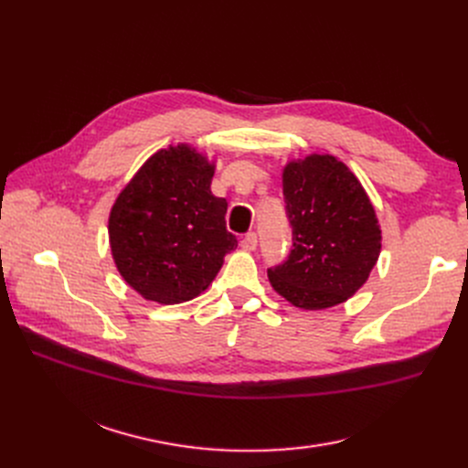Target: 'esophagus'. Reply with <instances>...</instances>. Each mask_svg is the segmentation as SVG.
<instances>
[{"mask_svg":"<svg viewBox=\"0 0 468 468\" xmlns=\"http://www.w3.org/2000/svg\"><path fill=\"white\" fill-rule=\"evenodd\" d=\"M239 246L246 251H253L257 248V234L255 232H248L239 239Z\"/></svg>","mask_w":468,"mask_h":468,"instance_id":"34e87169","label":"esophagus"}]
</instances>
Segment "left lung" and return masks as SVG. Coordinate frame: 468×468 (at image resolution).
Here are the masks:
<instances>
[{
  "label": "left lung",
  "instance_id": "8db88e82",
  "mask_svg": "<svg viewBox=\"0 0 468 468\" xmlns=\"http://www.w3.org/2000/svg\"><path fill=\"white\" fill-rule=\"evenodd\" d=\"M283 199L293 250L269 269L274 292L293 306L324 310L367 282L381 253V229L356 175L331 154L283 167Z\"/></svg>",
  "mask_w": 468,
  "mask_h": 468
}]
</instances>
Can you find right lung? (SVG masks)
<instances>
[{
	"mask_svg": "<svg viewBox=\"0 0 468 468\" xmlns=\"http://www.w3.org/2000/svg\"><path fill=\"white\" fill-rule=\"evenodd\" d=\"M215 164L188 144L162 148L116 197L110 250L122 278L146 301L197 297L238 248L227 230V199L211 192Z\"/></svg>",
	"mask_w": 468,
	"mask_h": 468,
	"instance_id": "add662e5",
	"label": "right lung"
}]
</instances>
